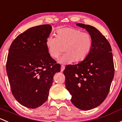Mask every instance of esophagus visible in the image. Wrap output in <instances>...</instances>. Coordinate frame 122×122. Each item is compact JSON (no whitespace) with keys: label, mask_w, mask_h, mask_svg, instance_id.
Returning <instances> with one entry per match:
<instances>
[{"label":"esophagus","mask_w":122,"mask_h":122,"mask_svg":"<svg viewBox=\"0 0 122 122\" xmlns=\"http://www.w3.org/2000/svg\"><path fill=\"white\" fill-rule=\"evenodd\" d=\"M64 69H65V66H64V65H61V71L62 72V71H64Z\"/></svg>","instance_id":"esophagus-1"}]
</instances>
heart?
Listing matches in <instances>:
<instances>
[{"label": "heart", "mask_w": 122, "mask_h": 122, "mask_svg": "<svg viewBox=\"0 0 122 122\" xmlns=\"http://www.w3.org/2000/svg\"><path fill=\"white\" fill-rule=\"evenodd\" d=\"M46 44L52 58H57L64 50L66 54L61 58L60 62H80L90 54L93 40L89 33L82 32L76 28L65 27L57 30V37L48 36Z\"/></svg>", "instance_id": "1"}]
</instances>
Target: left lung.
<instances>
[{
  "label": "left lung",
  "instance_id": "8db88e82",
  "mask_svg": "<svg viewBox=\"0 0 122 122\" xmlns=\"http://www.w3.org/2000/svg\"><path fill=\"white\" fill-rule=\"evenodd\" d=\"M93 40L92 50L85 60L67 65L63 71L65 84L72 95L71 101L81 110H90L101 105L107 97L114 77L112 48L106 37L94 27L78 23Z\"/></svg>",
  "mask_w": 122,
  "mask_h": 122
}]
</instances>
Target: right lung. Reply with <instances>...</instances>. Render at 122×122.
Masks as SVG:
<instances>
[{"label":"right lung","instance_id":"1","mask_svg":"<svg viewBox=\"0 0 122 122\" xmlns=\"http://www.w3.org/2000/svg\"><path fill=\"white\" fill-rule=\"evenodd\" d=\"M51 29L50 24L30 28L14 40L9 51L6 71L11 93L29 108L39 107L47 101L54 75L61 70L46 47Z\"/></svg>","mask_w":122,"mask_h":122}]
</instances>
